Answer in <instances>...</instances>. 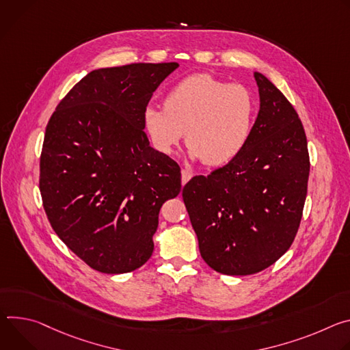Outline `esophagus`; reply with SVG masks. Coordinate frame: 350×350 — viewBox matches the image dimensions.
<instances>
[{
  "instance_id": "1",
  "label": "esophagus",
  "mask_w": 350,
  "mask_h": 350,
  "mask_svg": "<svg viewBox=\"0 0 350 350\" xmlns=\"http://www.w3.org/2000/svg\"><path fill=\"white\" fill-rule=\"evenodd\" d=\"M180 174H182V185H186V182H189L190 178L193 176V174L190 171H187V170H182Z\"/></svg>"
}]
</instances>
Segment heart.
<instances>
[{"instance_id":"heart-1","label":"heart","mask_w":350,"mask_h":350,"mask_svg":"<svg viewBox=\"0 0 350 350\" xmlns=\"http://www.w3.org/2000/svg\"><path fill=\"white\" fill-rule=\"evenodd\" d=\"M256 98L243 85L193 75L174 86L164 107L147 104L143 121L151 143L172 154L186 135L191 160L224 165L246 147L256 121Z\"/></svg>"}]
</instances>
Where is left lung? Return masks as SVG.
<instances>
[{
    "mask_svg": "<svg viewBox=\"0 0 350 350\" xmlns=\"http://www.w3.org/2000/svg\"><path fill=\"white\" fill-rule=\"evenodd\" d=\"M260 109L237 159L191 178L182 198L203 260L225 275H250L292 245L310 171L299 115L267 77L254 72Z\"/></svg>",
    "mask_w": 350,
    "mask_h": 350,
    "instance_id": "left-lung-1",
    "label": "left lung"
}]
</instances>
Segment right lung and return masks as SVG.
I'll use <instances>...</instances> for the list:
<instances>
[{"instance_id":"1","label":"right lung","mask_w":350,"mask_h":350,"mask_svg":"<svg viewBox=\"0 0 350 350\" xmlns=\"http://www.w3.org/2000/svg\"><path fill=\"white\" fill-rule=\"evenodd\" d=\"M178 62L100 68L77 82L49 121L40 191L59 239L92 268L124 274L152 254L161 206L180 168L150 146L143 111Z\"/></svg>"}]
</instances>
